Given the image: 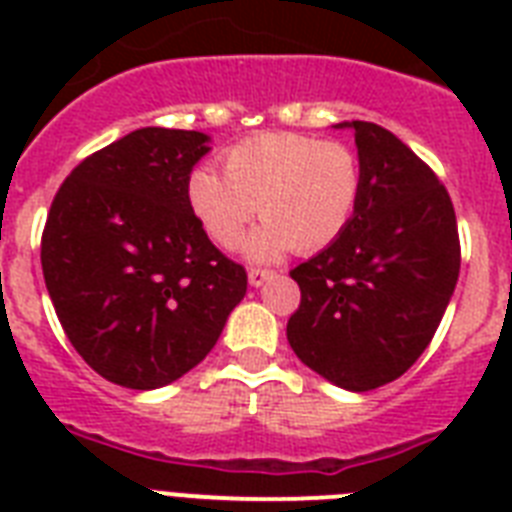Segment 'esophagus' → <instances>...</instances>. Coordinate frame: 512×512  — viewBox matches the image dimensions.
Segmentation results:
<instances>
[{"instance_id":"obj_1","label":"esophagus","mask_w":512,"mask_h":512,"mask_svg":"<svg viewBox=\"0 0 512 512\" xmlns=\"http://www.w3.org/2000/svg\"><path fill=\"white\" fill-rule=\"evenodd\" d=\"M276 276V271H268V268H252L249 271V284L252 287H263L265 281H271Z\"/></svg>"}]
</instances>
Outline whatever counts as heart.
Instances as JSON below:
<instances>
[{
    "label": "heart",
    "instance_id": "1",
    "mask_svg": "<svg viewBox=\"0 0 512 512\" xmlns=\"http://www.w3.org/2000/svg\"><path fill=\"white\" fill-rule=\"evenodd\" d=\"M223 172L196 167L185 183L188 207L217 247L244 239L257 209L265 223L247 255L276 260L295 247L319 252L342 236L361 196V164L345 143L300 132H260L223 154Z\"/></svg>",
    "mask_w": 512,
    "mask_h": 512
}]
</instances>
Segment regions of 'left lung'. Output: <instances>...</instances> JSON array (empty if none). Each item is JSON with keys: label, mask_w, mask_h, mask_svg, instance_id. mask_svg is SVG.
Listing matches in <instances>:
<instances>
[{"label": "left lung", "mask_w": 512, "mask_h": 512, "mask_svg": "<svg viewBox=\"0 0 512 512\" xmlns=\"http://www.w3.org/2000/svg\"><path fill=\"white\" fill-rule=\"evenodd\" d=\"M353 130L361 196L337 241L292 271L300 308L287 324L297 358L337 388L366 393L422 356L460 276V236L449 193L393 132Z\"/></svg>", "instance_id": "left-lung-1"}]
</instances>
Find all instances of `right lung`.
<instances>
[{"instance_id": "1", "label": "right lung", "mask_w": 512, "mask_h": 512, "mask_svg": "<svg viewBox=\"0 0 512 512\" xmlns=\"http://www.w3.org/2000/svg\"><path fill=\"white\" fill-rule=\"evenodd\" d=\"M207 151L204 132L143 127L87 156L55 193L44 284L76 353L108 382L154 390L191 372L247 295V271L185 199Z\"/></svg>"}]
</instances>
